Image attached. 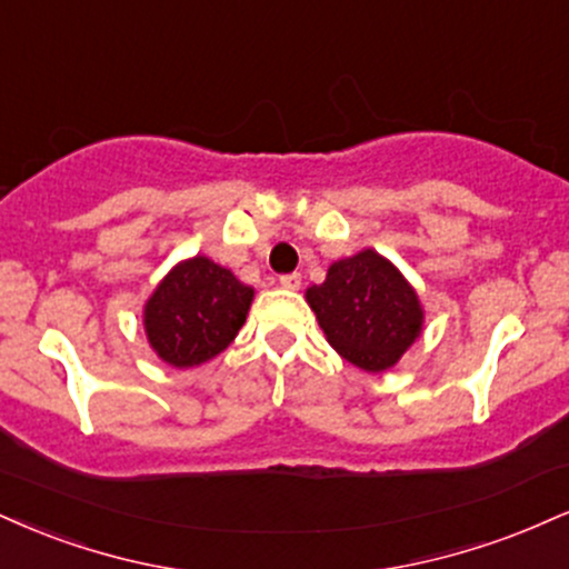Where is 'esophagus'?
<instances>
[{
    "mask_svg": "<svg viewBox=\"0 0 569 569\" xmlns=\"http://www.w3.org/2000/svg\"><path fill=\"white\" fill-rule=\"evenodd\" d=\"M280 286L289 291H297L299 286H302V276L299 272H289V276H280Z\"/></svg>",
    "mask_w": 569,
    "mask_h": 569,
    "instance_id": "esophagus-1",
    "label": "esophagus"
}]
</instances>
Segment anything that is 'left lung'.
<instances>
[{"mask_svg": "<svg viewBox=\"0 0 569 569\" xmlns=\"http://www.w3.org/2000/svg\"><path fill=\"white\" fill-rule=\"evenodd\" d=\"M305 297L328 345L368 373L392 368L421 337L419 293L373 249L333 262L323 283L310 286Z\"/></svg>", "mask_w": 569, "mask_h": 569, "instance_id": "1", "label": "left lung"}]
</instances>
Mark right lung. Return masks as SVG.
Here are the masks:
<instances>
[{"label": "right lung", "mask_w": 569, "mask_h": 569, "mask_svg": "<svg viewBox=\"0 0 569 569\" xmlns=\"http://www.w3.org/2000/svg\"><path fill=\"white\" fill-rule=\"evenodd\" d=\"M254 289L209 257L174 264L142 310L148 345L174 368L201 366L238 337Z\"/></svg>", "instance_id": "obj_1"}]
</instances>
